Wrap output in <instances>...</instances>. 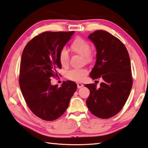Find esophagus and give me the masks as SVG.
Masks as SVG:
<instances>
[{
	"label": "esophagus",
	"instance_id": "obj_1",
	"mask_svg": "<svg viewBox=\"0 0 148 148\" xmlns=\"http://www.w3.org/2000/svg\"><path fill=\"white\" fill-rule=\"evenodd\" d=\"M77 88H82V87H83V85L81 83H77Z\"/></svg>",
	"mask_w": 148,
	"mask_h": 148
}]
</instances>
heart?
<instances>
[{
    "instance_id": "heart-1",
    "label": "heart",
    "mask_w": 148,
    "mask_h": 148,
    "mask_svg": "<svg viewBox=\"0 0 148 148\" xmlns=\"http://www.w3.org/2000/svg\"><path fill=\"white\" fill-rule=\"evenodd\" d=\"M72 51L74 53L82 56L84 58L85 63H90L93 60V56L90 52V45L82 37H76L71 45ZM69 53L65 49H62L59 53V61L61 65L66 67L69 64ZM88 71L86 69H72L66 73L68 79L73 81H82L87 74Z\"/></svg>"
}]
</instances>
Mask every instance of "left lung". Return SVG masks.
Masks as SVG:
<instances>
[{
	"instance_id": "1",
	"label": "left lung",
	"mask_w": 148,
	"mask_h": 148,
	"mask_svg": "<svg viewBox=\"0 0 148 148\" xmlns=\"http://www.w3.org/2000/svg\"><path fill=\"white\" fill-rule=\"evenodd\" d=\"M88 38L97 52L90 76L103 81L98 88L95 83L85 85L90 90L86 103L92 114L107 119L119 113L130 96L133 85L130 56L121 41L106 31L96 30Z\"/></svg>"
}]
</instances>
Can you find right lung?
<instances>
[{
	"instance_id": "1",
	"label": "right lung",
	"mask_w": 148,
	"mask_h": 148,
	"mask_svg": "<svg viewBox=\"0 0 148 148\" xmlns=\"http://www.w3.org/2000/svg\"><path fill=\"white\" fill-rule=\"evenodd\" d=\"M74 32H45L34 37L21 56L19 85L27 106L40 119L52 121L67 109L77 89L76 83L64 82L61 87L51 85V77L61 69L59 53Z\"/></svg>"
}]
</instances>
